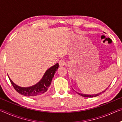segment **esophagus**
<instances>
[{
    "label": "esophagus",
    "instance_id": "1",
    "mask_svg": "<svg viewBox=\"0 0 122 122\" xmlns=\"http://www.w3.org/2000/svg\"><path fill=\"white\" fill-rule=\"evenodd\" d=\"M59 63L60 66H64L65 65H66V62L64 59H61L60 60Z\"/></svg>",
    "mask_w": 122,
    "mask_h": 122
}]
</instances>
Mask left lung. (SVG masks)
<instances>
[{
    "instance_id": "obj_1",
    "label": "left lung",
    "mask_w": 122,
    "mask_h": 122,
    "mask_svg": "<svg viewBox=\"0 0 122 122\" xmlns=\"http://www.w3.org/2000/svg\"><path fill=\"white\" fill-rule=\"evenodd\" d=\"M107 89H106V90H107ZM106 90L103 91V92H100V93L97 94H96V95H86V94H80V93H78V92H77V93L78 95H79L81 96H83V97H96V96H98L99 95H100V94H101L102 93H103V92H104Z\"/></svg>"
}]
</instances>
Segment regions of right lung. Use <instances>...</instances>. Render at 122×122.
<instances>
[{"instance_id": "add662e5", "label": "right lung", "mask_w": 122, "mask_h": 122, "mask_svg": "<svg viewBox=\"0 0 122 122\" xmlns=\"http://www.w3.org/2000/svg\"><path fill=\"white\" fill-rule=\"evenodd\" d=\"M58 67L59 64L56 63V65L50 68L46 71L40 82L36 85L30 86V87H20L14 84L9 77V78L14 89L18 93L25 96H36L44 94L47 92L49 86L51 85V80L54 77L55 71H57Z\"/></svg>"}]
</instances>
